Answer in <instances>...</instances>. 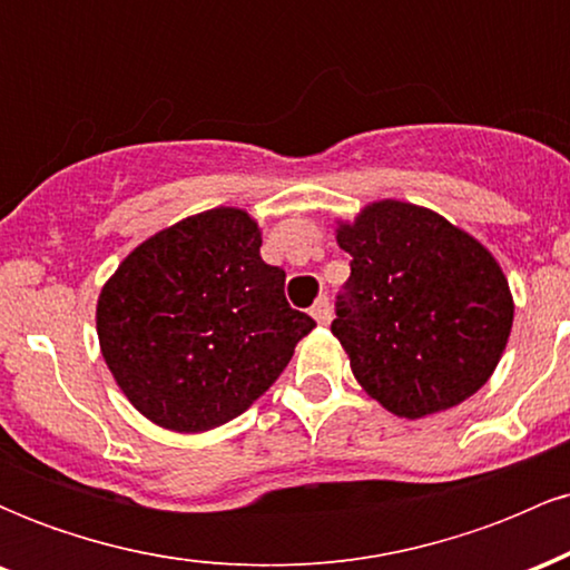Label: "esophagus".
<instances>
[{
  "mask_svg": "<svg viewBox=\"0 0 570 570\" xmlns=\"http://www.w3.org/2000/svg\"><path fill=\"white\" fill-rule=\"evenodd\" d=\"M311 316L316 318L318 324H330V322H332V305H330V299L318 297L316 305L311 307Z\"/></svg>",
  "mask_w": 570,
  "mask_h": 570,
  "instance_id": "34e87169",
  "label": "esophagus"
}]
</instances>
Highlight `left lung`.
<instances>
[{
  "mask_svg": "<svg viewBox=\"0 0 570 570\" xmlns=\"http://www.w3.org/2000/svg\"><path fill=\"white\" fill-rule=\"evenodd\" d=\"M351 278L337 294L332 335L356 381L399 417L461 404L493 375L512 294L472 235L412 203L381 200L340 225Z\"/></svg>",
  "mask_w": 570,
  "mask_h": 570,
  "instance_id": "left-lung-1",
  "label": "left lung"
}]
</instances>
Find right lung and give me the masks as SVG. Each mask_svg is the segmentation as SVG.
I'll use <instances>...</instances> for the list:
<instances>
[{"label": "right lung", "mask_w": 570, "mask_h": 570, "mask_svg": "<svg viewBox=\"0 0 570 570\" xmlns=\"http://www.w3.org/2000/svg\"><path fill=\"white\" fill-rule=\"evenodd\" d=\"M259 246L246 212L212 208L144 240L101 289L104 358L158 426L193 434L238 417L316 326L286 303V273Z\"/></svg>", "instance_id": "1"}]
</instances>
